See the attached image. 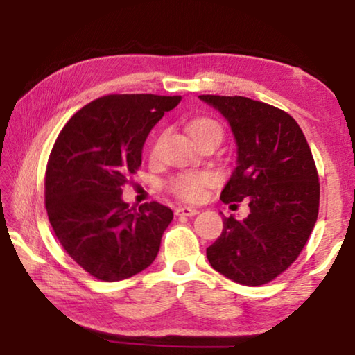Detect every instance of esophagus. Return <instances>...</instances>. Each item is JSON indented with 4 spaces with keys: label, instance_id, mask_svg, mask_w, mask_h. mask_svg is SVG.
<instances>
[{
    "label": "esophagus",
    "instance_id": "1",
    "mask_svg": "<svg viewBox=\"0 0 355 355\" xmlns=\"http://www.w3.org/2000/svg\"><path fill=\"white\" fill-rule=\"evenodd\" d=\"M197 213H198V210H196V208H191V207L176 208V215L178 216H196Z\"/></svg>",
    "mask_w": 355,
    "mask_h": 355
}]
</instances>
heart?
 I'll use <instances>...</instances> for the list:
<instances>
[{"label":"heart","mask_w":355,"mask_h":355,"mask_svg":"<svg viewBox=\"0 0 355 355\" xmlns=\"http://www.w3.org/2000/svg\"><path fill=\"white\" fill-rule=\"evenodd\" d=\"M211 132L223 134L220 124L213 119L200 118L192 121V123L189 124V134H191V137L193 140ZM211 181L213 178L210 173H182L171 181V191L176 193L178 197L186 198V200H197V198L202 197L203 189H205Z\"/></svg>","instance_id":"1"}]
</instances>
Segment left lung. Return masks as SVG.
Segmentation results:
<instances>
[{
  "label": "left lung",
  "instance_id": "1",
  "mask_svg": "<svg viewBox=\"0 0 355 355\" xmlns=\"http://www.w3.org/2000/svg\"><path fill=\"white\" fill-rule=\"evenodd\" d=\"M220 111L237 158L221 191L225 203L249 202L244 220H223L207 249L218 273L244 286L275 279L302 252L318 218L320 184L307 139L293 116L245 96H198Z\"/></svg>",
  "mask_w": 355,
  "mask_h": 355
}]
</instances>
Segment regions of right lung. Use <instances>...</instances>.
<instances>
[{"label":"right lung","mask_w":355,"mask_h":355,"mask_svg":"<svg viewBox=\"0 0 355 355\" xmlns=\"http://www.w3.org/2000/svg\"><path fill=\"white\" fill-rule=\"evenodd\" d=\"M181 96L106 95L77 111L53 145L45 178V205L53 231L87 273L121 281L148 268L171 208L123 200L129 174L142 164L150 130Z\"/></svg>","instance_id":"add662e5"}]
</instances>
